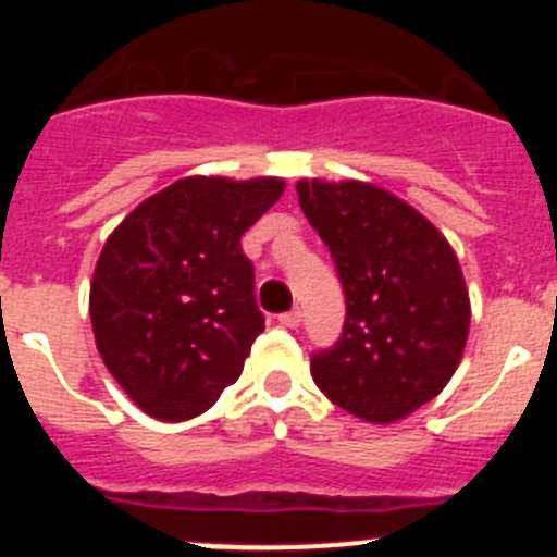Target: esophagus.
<instances>
[{"label":"esophagus","instance_id":"esophagus-1","mask_svg":"<svg viewBox=\"0 0 557 557\" xmlns=\"http://www.w3.org/2000/svg\"><path fill=\"white\" fill-rule=\"evenodd\" d=\"M301 318H304V312L295 307V309H289V312L278 314V323H282V326H287V329H295V326H301Z\"/></svg>","mask_w":557,"mask_h":557}]
</instances>
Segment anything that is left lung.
I'll return each mask as SVG.
<instances>
[{"mask_svg":"<svg viewBox=\"0 0 557 557\" xmlns=\"http://www.w3.org/2000/svg\"><path fill=\"white\" fill-rule=\"evenodd\" d=\"M298 203L337 268L346 321L312 354L334 405L393 424L444 391L469 337L455 250L426 218L379 186L298 181Z\"/></svg>","mask_w":557,"mask_h":557,"instance_id":"8db88e82","label":"left lung"}]
</instances>
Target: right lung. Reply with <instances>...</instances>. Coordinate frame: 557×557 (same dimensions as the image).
<instances>
[{
    "label": "right lung",
    "instance_id": "1",
    "mask_svg": "<svg viewBox=\"0 0 557 557\" xmlns=\"http://www.w3.org/2000/svg\"><path fill=\"white\" fill-rule=\"evenodd\" d=\"M282 191L278 178L175 181L108 236L91 326L106 368L147 416L195 418L239 379L264 329L239 239Z\"/></svg>",
    "mask_w": 557,
    "mask_h": 557
}]
</instances>
